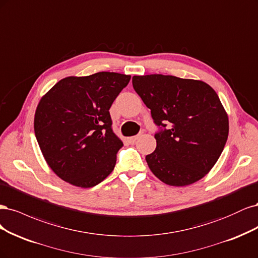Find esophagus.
<instances>
[{"label": "esophagus", "instance_id": "esophagus-1", "mask_svg": "<svg viewBox=\"0 0 258 258\" xmlns=\"http://www.w3.org/2000/svg\"><path fill=\"white\" fill-rule=\"evenodd\" d=\"M141 136H143V132L139 133V134H138V135H136V136H133V137H131V138H130V141H131V143H136V141H137Z\"/></svg>", "mask_w": 258, "mask_h": 258}]
</instances>
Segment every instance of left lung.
<instances>
[{"label": "left lung", "instance_id": "1", "mask_svg": "<svg viewBox=\"0 0 258 258\" xmlns=\"http://www.w3.org/2000/svg\"><path fill=\"white\" fill-rule=\"evenodd\" d=\"M132 82L160 127L155 150L146 156L149 168L172 186L204 178L219 160L229 131L217 92L204 81L169 75L134 76Z\"/></svg>", "mask_w": 258, "mask_h": 258}]
</instances>
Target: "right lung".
I'll return each instance as SVG.
<instances>
[{"label":"right lung","mask_w":258,"mask_h":258,"mask_svg":"<svg viewBox=\"0 0 258 258\" xmlns=\"http://www.w3.org/2000/svg\"><path fill=\"white\" fill-rule=\"evenodd\" d=\"M130 80V75L110 72L71 76L41 97L34 132L57 177L87 188L111 173L123 143L112 131L109 109Z\"/></svg>","instance_id":"add662e5"}]
</instances>
